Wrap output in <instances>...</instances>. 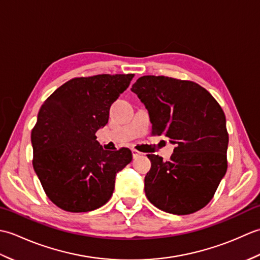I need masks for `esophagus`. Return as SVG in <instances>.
Returning a JSON list of instances; mask_svg holds the SVG:
<instances>
[{
  "label": "esophagus",
  "instance_id": "34e87169",
  "mask_svg": "<svg viewBox=\"0 0 260 260\" xmlns=\"http://www.w3.org/2000/svg\"><path fill=\"white\" fill-rule=\"evenodd\" d=\"M132 154H133V157H137V156H140L142 153H140L139 151H136V150H132Z\"/></svg>",
  "mask_w": 260,
  "mask_h": 260
}]
</instances>
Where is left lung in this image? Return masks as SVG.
Masks as SVG:
<instances>
[{"instance_id": "left-lung-1", "label": "left lung", "mask_w": 260, "mask_h": 260, "mask_svg": "<svg viewBox=\"0 0 260 260\" xmlns=\"http://www.w3.org/2000/svg\"><path fill=\"white\" fill-rule=\"evenodd\" d=\"M131 90L145 105L152 133L175 145L170 161L147 155L148 201L173 214L206 207L227 172L229 136L222 108L196 82L164 76H143Z\"/></svg>"}]
</instances>
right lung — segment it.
Instances as JSON below:
<instances>
[{"mask_svg": "<svg viewBox=\"0 0 260 260\" xmlns=\"http://www.w3.org/2000/svg\"><path fill=\"white\" fill-rule=\"evenodd\" d=\"M134 75H97L60 86L43 103L31 133L33 169L48 198L69 212L101 208L112 197L116 174L132 162L126 147L106 151L96 132Z\"/></svg>", "mask_w": 260, "mask_h": 260, "instance_id": "obj_1", "label": "right lung"}]
</instances>
